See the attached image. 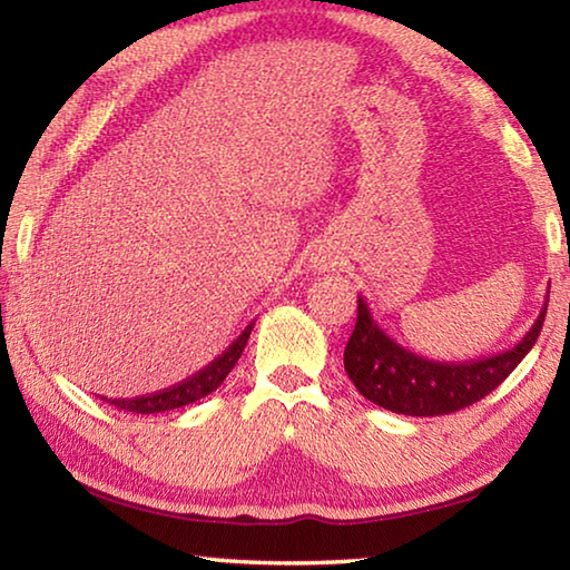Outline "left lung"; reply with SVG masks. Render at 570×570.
Wrapping results in <instances>:
<instances>
[{"label": "left lung", "instance_id": "8db88e82", "mask_svg": "<svg viewBox=\"0 0 570 570\" xmlns=\"http://www.w3.org/2000/svg\"><path fill=\"white\" fill-rule=\"evenodd\" d=\"M546 308L548 298L535 324L515 346L482 360L455 364L435 362L404 350L374 322L370 306L360 296L354 332L344 350V370L362 397L390 412L410 414V417L458 412L493 392L523 362L543 330Z\"/></svg>", "mask_w": 570, "mask_h": 570}]
</instances>
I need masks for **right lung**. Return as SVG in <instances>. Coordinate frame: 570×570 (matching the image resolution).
Listing matches in <instances>:
<instances>
[{"mask_svg": "<svg viewBox=\"0 0 570 570\" xmlns=\"http://www.w3.org/2000/svg\"><path fill=\"white\" fill-rule=\"evenodd\" d=\"M250 330H254V322H250L244 334L238 336V340L228 346V350L216 356L214 362L204 370L193 374V377L183 380L176 387H168L163 392H153L146 394V397H135V400H108L110 404L120 410H128V412H138V414H153V412H168V410H178V407H186V404L198 402L200 397H206V394L216 392L220 387V382L228 377V372L234 370L238 356L244 354V346L250 336Z\"/></svg>", "mask_w": 570, "mask_h": 570, "instance_id": "1", "label": "right lung"}]
</instances>
